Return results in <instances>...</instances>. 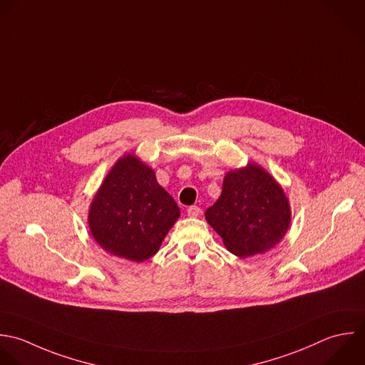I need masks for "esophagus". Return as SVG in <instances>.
<instances>
[{"label":"esophagus","instance_id":"34e87169","mask_svg":"<svg viewBox=\"0 0 365 365\" xmlns=\"http://www.w3.org/2000/svg\"><path fill=\"white\" fill-rule=\"evenodd\" d=\"M200 215V209L197 206H190L187 207V216L189 217H197Z\"/></svg>","mask_w":365,"mask_h":365}]
</instances>
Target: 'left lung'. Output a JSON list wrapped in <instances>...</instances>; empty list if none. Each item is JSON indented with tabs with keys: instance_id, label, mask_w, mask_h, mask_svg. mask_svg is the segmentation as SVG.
<instances>
[{
	"instance_id": "1",
	"label": "left lung",
	"mask_w": 365,
	"mask_h": 365,
	"mask_svg": "<svg viewBox=\"0 0 365 365\" xmlns=\"http://www.w3.org/2000/svg\"><path fill=\"white\" fill-rule=\"evenodd\" d=\"M205 217L226 249L245 259L280 243L292 222V207L282 185L249 162L225 175L222 195Z\"/></svg>"
}]
</instances>
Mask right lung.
<instances>
[{
	"label": "right lung",
	"instance_id": "right-lung-1",
	"mask_svg": "<svg viewBox=\"0 0 365 365\" xmlns=\"http://www.w3.org/2000/svg\"><path fill=\"white\" fill-rule=\"evenodd\" d=\"M180 210L135 153L119 158L102 180L88 213L89 232L112 256L143 262L158 253Z\"/></svg>",
	"mask_w": 365,
	"mask_h": 365
}]
</instances>
